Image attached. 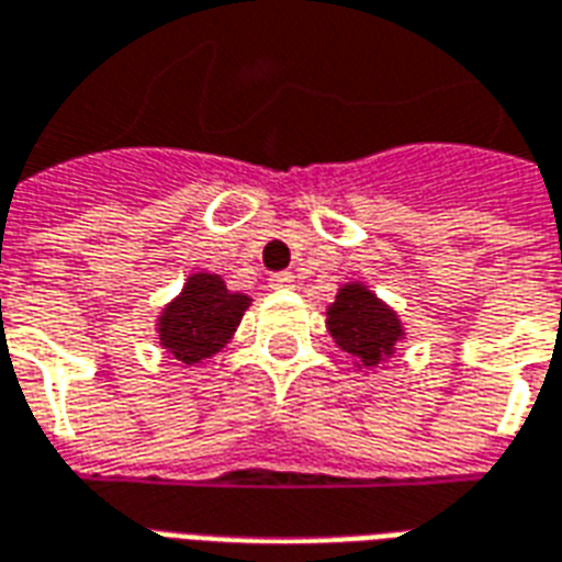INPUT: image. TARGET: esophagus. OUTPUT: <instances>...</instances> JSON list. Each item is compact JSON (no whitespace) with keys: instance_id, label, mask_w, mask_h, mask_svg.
Masks as SVG:
<instances>
[{"instance_id":"34e87169","label":"esophagus","mask_w":562,"mask_h":562,"mask_svg":"<svg viewBox=\"0 0 562 562\" xmlns=\"http://www.w3.org/2000/svg\"><path fill=\"white\" fill-rule=\"evenodd\" d=\"M292 282H294L292 273H289V270H282V273H273V277H270V289H289Z\"/></svg>"}]
</instances>
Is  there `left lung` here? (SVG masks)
I'll use <instances>...</instances> for the list:
<instances>
[{
    "mask_svg": "<svg viewBox=\"0 0 562 562\" xmlns=\"http://www.w3.org/2000/svg\"><path fill=\"white\" fill-rule=\"evenodd\" d=\"M327 330L342 351L355 357L357 369H375L396 355V345L405 339L396 310L369 292L363 282H348L339 289L336 301L327 306Z\"/></svg>",
    "mask_w": 562,
    "mask_h": 562,
    "instance_id": "8db88e82",
    "label": "left lung"
}]
</instances>
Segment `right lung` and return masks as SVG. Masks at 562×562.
I'll return each mask as SVG.
<instances>
[{"label": "right lung", "mask_w": 562, "mask_h": 562, "mask_svg": "<svg viewBox=\"0 0 562 562\" xmlns=\"http://www.w3.org/2000/svg\"><path fill=\"white\" fill-rule=\"evenodd\" d=\"M247 306V294L228 292L217 273H190L181 294L157 318L160 345L178 363L199 366L226 348Z\"/></svg>", "instance_id": "obj_1"}]
</instances>
